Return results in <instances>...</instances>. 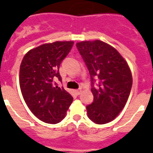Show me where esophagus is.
<instances>
[{
  "mask_svg": "<svg viewBox=\"0 0 153 153\" xmlns=\"http://www.w3.org/2000/svg\"><path fill=\"white\" fill-rule=\"evenodd\" d=\"M74 92L76 93V94H80L82 93V90H81V89H79V90H75V91H74Z\"/></svg>",
  "mask_w": 153,
  "mask_h": 153,
  "instance_id": "1",
  "label": "esophagus"
}]
</instances>
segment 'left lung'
Masks as SVG:
<instances>
[{"label": "left lung", "instance_id": "1", "mask_svg": "<svg viewBox=\"0 0 153 153\" xmlns=\"http://www.w3.org/2000/svg\"><path fill=\"white\" fill-rule=\"evenodd\" d=\"M76 46L92 82L94 102L86 106L88 117L96 124L110 122L128 100L133 84L130 68L121 54L105 42L82 41ZM94 77L100 79L97 88L93 87Z\"/></svg>", "mask_w": 153, "mask_h": 153}]
</instances>
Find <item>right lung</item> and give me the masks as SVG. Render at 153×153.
<instances>
[{
    "instance_id": "1",
    "label": "right lung",
    "mask_w": 153,
    "mask_h": 153,
    "mask_svg": "<svg viewBox=\"0 0 153 153\" xmlns=\"http://www.w3.org/2000/svg\"><path fill=\"white\" fill-rule=\"evenodd\" d=\"M73 41H55L27 51L20 67V87L23 98L32 114L48 124L64 118L73 97L53 81H61L59 69Z\"/></svg>"
}]
</instances>
